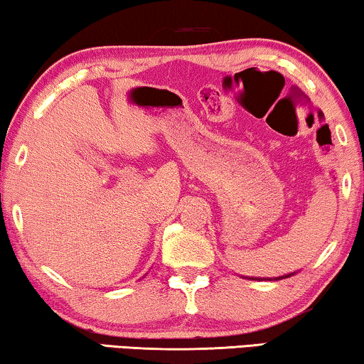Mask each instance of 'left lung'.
I'll return each instance as SVG.
<instances>
[{
  "label": "left lung",
  "instance_id": "1",
  "mask_svg": "<svg viewBox=\"0 0 364 364\" xmlns=\"http://www.w3.org/2000/svg\"><path fill=\"white\" fill-rule=\"evenodd\" d=\"M293 275H296V272H293V273H287V275H283V277H273V278H257V277H250V280H283V278H290V277H293Z\"/></svg>",
  "mask_w": 364,
  "mask_h": 364
}]
</instances>
